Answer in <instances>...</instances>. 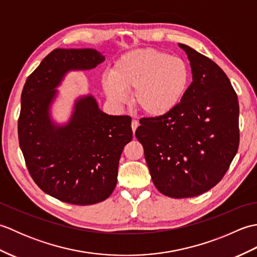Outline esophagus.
Returning <instances> with one entry per match:
<instances>
[{"label": "esophagus", "mask_w": 257, "mask_h": 257, "mask_svg": "<svg viewBox=\"0 0 257 257\" xmlns=\"http://www.w3.org/2000/svg\"><path fill=\"white\" fill-rule=\"evenodd\" d=\"M138 125H139V122H138V120H136V119H133V121H132V129H133V132H134V134H135V132H136V129L138 128Z\"/></svg>", "instance_id": "1"}]
</instances>
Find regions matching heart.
Listing matches in <instances>:
<instances>
[{
  "label": "heart",
  "mask_w": 257,
  "mask_h": 257,
  "mask_svg": "<svg viewBox=\"0 0 257 257\" xmlns=\"http://www.w3.org/2000/svg\"><path fill=\"white\" fill-rule=\"evenodd\" d=\"M190 74L181 58L151 48L124 54L103 79L106 94L122 105L134 90V103L151 117L173 110L188 88Z\"/></svg>",
  "instance_id": "obj_1"
}]
</instances>
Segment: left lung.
<instances>
[{"label":"left lung","mask_w":257,"mask_h":257,"mask_svg":"<svg viewBox=\"0 0 257 257\" xmlns=\"http://www.w3.org/2000/svg\"><path fill=\"white\" fill-rule=\"evenodd\" d=\"M179 46L188 55L192 83L173 110L141 118L136 130L156 188L174 199L219 183L239 144L238 100L230 79L209 57Z\"/></svg>","instance_id":"8db88e82"}]
</instances>
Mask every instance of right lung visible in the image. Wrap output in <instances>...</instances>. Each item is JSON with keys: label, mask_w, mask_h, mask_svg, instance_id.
I'll list each match as a JSON object with an SVG mask.
<instances>
[{"label": "right lung", "mask_w": 257, "mask_h": 257, "mask_svg": "<svg viewBox=\"0 0 257 257\" xmlns=\"http://www.w3.org/2000/svg\"><path fill=\"white\" fill-rule=\"evenodd\" d=\"M103 61L91 48H56L27 77L21 96L18 132L27 170L45 193L75 205L95 204L112 193L120 156L133 139L132 118L102 112L90 95L75 101L66 124L51 119L65 74Z\"/></svg>", "instance_id": "right-lung-1"}]
</instances>
